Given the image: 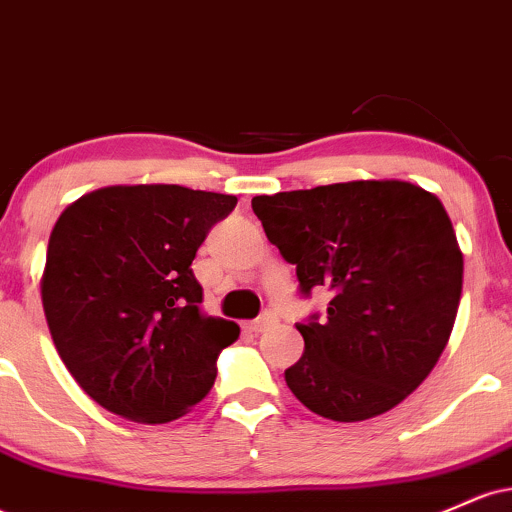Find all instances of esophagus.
Returning a JSON list of instances; mask_svg holds the SVG:
<instances>
[{
  "label": "esophagus",
  "instance_id": "esophagus-1",
  "mask_svg": "<svg viewBox=\"0 0 512 512\" xmlns=\"http://www.w3.org/2000/svg\"><path fill=\"white\" fill-rule=\"evenodd\" d=\"M274 325H276V317L267 313V315L257 317V320H252L250 325H248V330L255 332V334H262V332H267L269 327H274Z\"/></svg>",
  "mask_w": 512,
  "mask_h": 512
}]
</instances>
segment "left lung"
<instances>
[{
	"instance_id": "8db88e82",
	"label": "left lung",
	"mask_w": 512,
	"mask_h": 512,
	"mask_svg": "<svg viewBox=\"0 0 512 512\" xmlns=\"http://www.w3.org/2000/svg\"><path fill=\"white\" fill-rule=\"evenodd\" d=\"M301 293H332L325 320L298 322L291 392L332 421L385 414L428 378L462 296V252L436 195L404 180H354L252 199Z\"/></svg>"
}]
</instances>
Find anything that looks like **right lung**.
<instances>
[{
  "instance_id": "add662e5",
  "label": "right lung",
  "mask_w": 512,
  "mask_h": 512,
  "mask_svg": "<svg viewBox=\"0 0 512 512\" xmlns=\"http://www.w3.org/2000/svg\"><path fill=\"white\" fill-rule=\"evenodd\" d=\"M238 199L180 185H113L69 204L50 233L43 310L81 390L139 424L207 397L236 322L202 310L199 245Z\"/></svg>"
}]
</instances>
